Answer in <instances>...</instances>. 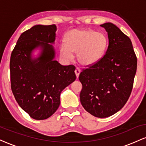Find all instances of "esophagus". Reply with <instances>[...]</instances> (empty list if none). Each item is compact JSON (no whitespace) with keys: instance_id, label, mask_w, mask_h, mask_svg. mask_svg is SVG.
<instances>
[{"instance_id":"obj_1","label":"esophagus","mask_w":146,"mask_h":146,"mask_svg":"<svg viewBox=\"0 0 146 146\" xmlns=\"http://www.w3.org/2000/svg\"><path fill=\"white\" fill-rule=\"evenodd\" d=\"M75 75H76L77 78H78L79 75H80V68H78V67L75 68Z\"/></svg>"}]
</instances>
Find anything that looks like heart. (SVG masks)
Listing matches in <instances>:
<instances>
[{
  "mask_svg": "<svg viewBox=\"0 0 146 146\" xmlns=\"http://www.w3.org/2000/svg\"><path fill=\"white\" fill-rule=\"evenodd\" d=\"M108 39L104 33L93 30L73 29L66 33L64 43L60 46V56L66 61L73 59V53L81 64L91 65L104 55Z\"/></svg>",
  "mask_w": 146,
  "mask_h": 146,
  "instance_id": "obj_1",
  "label": "heart"
}]
</instances>
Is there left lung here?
<instances>
[{"mask_svg":"<svg viewBox=\"0 0 146 146\" xmlns=\"http://www.w3.org/2000/svg\"><path fill=\"white\" fill-rule=\"evenodd\" d=\"M100 26L108 33V48L99 61L83 68L79 80L84 108L93 116L104 118L121 110L128 101L137 59L130 39L117 26L110 23Z\"/></svg>","mask_w":146,"mask_h":146,"instance_id":"1","label":"left lung"}]
</instances>
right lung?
I'll return each instance as SVG.
<instances>
[{
  "instance_id": "add662e5",
  "label": "right lung",
  "mask_w": 146,
  "mask_h": 146,
  "mask_svg": "<svg viewBox=\"0 0 146 146\" xmlns=\"http://www.w3.org/2000/svg\"><path fill=\"white\" fill-rule=\"evenodd\" d=\"M56 26L36 25L23 32L10 58L11 88L16 102L31 118L46 119L58 110L60 93L76 79L73 65L53 60ZM41 46V56L32 60L33 48Z\"/></svg>"
}]
</instances>
